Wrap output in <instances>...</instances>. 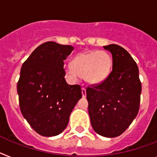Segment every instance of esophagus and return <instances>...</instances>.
I'll return each mask as SVG.
<instances>
[{"mask_svg":"<svg viewBox=\"0 0 157 157\" xmlns=\"http://www.w3.org/2000/svg\"><path fill=\"white\" fill-rule=\"evenodd\" d=\"M81 92H82V97H86V89H85V88H82V89H81Z\"/></svg>","mask_w":157,"mask_h":157,"instance_id":"1","label":"esophagus"}]
</instances>
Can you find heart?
<instances>
[{"mask_svg":"<svg viewBox=\"0 0 157 157\" xmlns=\"http://www.w3.org/2000/svg\"><path fill=\"white\" fill-rule=\"evenodd\" d=\"M113 66L111 56L105 51H89L78 54L72 60V65H66L64 71L72 81L84 76L90 85H99L110 74Z\"/></svg>","mask_w":157,"mask_h":157,"instance_id":"1","label":"heart"}]
</instances>
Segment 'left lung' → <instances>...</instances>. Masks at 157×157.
I'll list each match as a JSON object with an SVG mask.
<instances>
[{"instance_id":"obj_1","label":"left lung","mask_w":157,"mask_h":157,"mask_svg":"<svg viewBox=\"0 0 157 157\" xmlns=\"http://www.w3.org/2000/svg\"><path fill=\"white\" fill-rule=\"evenodd\" d=\"M112 53L113 70L98 85L88 87L89 114L94 131L105 137H117L137 115L141 83L135 60L117 44L104 46Z\"/></svg>"}]
</instances>
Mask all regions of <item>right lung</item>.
<instances>
[{
	"label": "right lung",
	"mask_w": 157,
	"mask_h": 157,
	"mask_svg": "<svg viewBox=\"0 0 157 157\" xmlns=\"http://www.w3.org/2000/svg\"><path fill=\"white\" fill-rule=\"evenodd\" d=\"M74 48L48 41L38 46L22 64L17 93L25 119L38 134L54 136L67 127L69 116L82 97L80 85H70L64 60Z\"/></svg>",
	"instance_id": "add662e5"
}]
</instances>
